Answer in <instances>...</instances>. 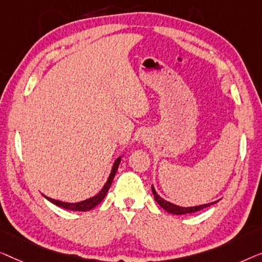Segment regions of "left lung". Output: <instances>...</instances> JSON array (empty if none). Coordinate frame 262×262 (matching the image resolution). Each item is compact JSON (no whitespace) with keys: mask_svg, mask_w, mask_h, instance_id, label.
<instances>
[{"mask_svg":"<svg viewBox=\"0 0 262 262\" xmlns=\"http://www.w3.org/2000/svg\"><path fill=\"white\" fill-rule=\"evenodd\" d=\"M152 192L154 194V200L157 201V203L159 204L161 208L166 210L167 212L169 213H173V215H184V213H192V212H197L200 211V210L204 209V208H208V206L212 205L217 203V202H213V203H209V204H204V205H198V206H191V208H182V206H178V205H174L172 203H169V202L165 201L164 198H161L159 194L156 192V190H154V187L152 186Z\"/></svg>","mask_w":262,"mask_h":262,"instance_id":"obj_1","label":"left lung"}]
</instances>
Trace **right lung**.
I'll return each mask as SVG.
<instances>
[{"mask_svg":"<svg viewBox=\"0 0 262 262\" xmlns=\"http://www.w3.org/2000/svg\"><path fill=\"white\" fill-rule=\"evenodd\" d=\"M120 161H121V157L119 159L115 160V163H114V166L112 169V173H110L108 180H106L105 185L103 186V189L99 191V192L94 196L93 198H89V200L86 201H83V202H79V203H65V202H60V201H56V200H52V198L50 197H46L47 200L50 202H52L53 204H56L58 206H60L62 209H68V210H73V211H88V210H91L94 209L96 205H98L101 202L103 201V198L105 197L106 192H108L110 185H112L113 183V179L114 177L116 174V171L117 168H119V165H120Z\"/></svg>","mask_w":262,"mask_h":262,"instance_id":"add662e5","label":"right lung"}]
</instances>
